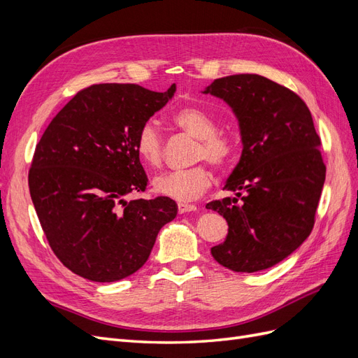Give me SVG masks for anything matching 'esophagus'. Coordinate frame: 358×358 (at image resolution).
Wrapping results in <instances>:
<instances>
[{"instance_id":"1","label":"esophagus","mask_w":358,"mask_h":358,"mask_svg":"<svg viewBox=\"0 0 358 358\" xmlns=\"http://www.w3.org/2000/svg\"><path fill=\"white\" fill-rule=\"evenodd\" d=\"M178 210L179 213H188V212H196L197 206L196 204H188V203H179L178 204Z\"/></svg>"}]
</instances>
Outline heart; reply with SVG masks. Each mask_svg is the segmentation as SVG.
I'll return each instance as SVG.
<instances>
[{"instance_id":"1","label":"heart","mask_w":358,"mask_h":358,"mask_svg":"<svg viewBox=\"0 0 358 358\" xmlns=\"http://www.w3.org/2000/svg\"><path fill=\"white\" fill-rule=\"evenodd\" d=\"M173 122L191 137L200 140L197 159L209 161L215 167H224L234 152V138L216 131L215 117L197 106H185L173 113ZM136 152L149 169H158L162 162V137L154 122H145L136 137ZM210 171L204 166L188 170L167 171L152 180L158 196L180 203L199 199L210 187Z\"/></svg>"}]
</instances>
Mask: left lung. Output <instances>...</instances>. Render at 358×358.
<instances>
[{
  "label": "left lung",
  "mask_w": 358,
  "mask_h": 358,
  "mask_svg": "<svg viewBox=\"0 0 358 358\" xmlns=\"http://www.w3.org/2000/svg\"><path fill=\"white\" fill-rule=\"evenodd\" d=\"M201 92L229 104L242 142L224 185L234 197L206 204L229 224L210 254L233 272L273 267L308 239L326 180L312 115L297 94L258 74L227 76Z\"/></svg>",
  "instance_id": "obj_1"
}]
</instances>
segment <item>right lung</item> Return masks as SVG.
<instances>
[{"label": "right lung", "instance_id": "add662e5", "mask_svg": "<svg viewBox=\"0 0 358 358\" xmlns=\"http://www.w3.org/2000/svg\"><path fill=\"white\" fill-rule=\"evenodd\" d=\"M176 92L100 83L76 94L52 119L28 176L52 251L73 273L116 282L142 267L159 230L178 215L171 199L131 200L148 178L136 152L140 127Z\"/></svg>", "mask_w": 358, "mask_h": 358}]
</instances>
